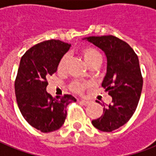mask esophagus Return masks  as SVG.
<instances>
[{"label": "esophagus", "instance_id": "esophagus-1", "mask_svg": "<svg viewBox=\"0 0 156 156\" xmlns=\"http://www.w3.org/2000/svg\"><path fill=\"white\" fill-rule=\"evenodd\" d=\"M79 101L82 103V104L83 105H85V106H87V105H89V104H90V101H88V100H83V99H81V100H79Z\"/></svg>", "mask_w": 156, "mask_h": 156}]
</instances>
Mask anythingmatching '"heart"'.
<instances>
[{
  "instance_id": "heart-1",
  "label": "heart",
  "mask_w": 156,
  "mask_h": 156,
  "mask_svg": "<svg viewBox=\"0 0 156 156\" xmlns=\"http://www.w3.org/2000/svg\"><path fill=\"white\" fill-rule=\"evenodd\" d=\"M81 55L83 58L84 61L86 62V64L90 67L93 65L100 64L102 60V55L101 54V52L96 49L95 48L87 47L83 48L81 50ZM67 61H68V56L64 55L61 57L60 60L59 65H58V68L60 71H65L67 66ZM87 83L80 82V81H73L70 84V90L72 91L75 93H83L87 87H88Z\"/></svg>"
}]
</instances>
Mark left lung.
Here are the masks:
<instances>
[{
	"mask_svg": "<svg viewBox=\"0 0 156 156\" xmlns=\"http://www.w3.org/2000/svg\"><path fill=\"white\" fill-rule=\"evenodd\" d=\"M85 39L100 48L107 57V73L101 86L113 100L104 106L103 114L92 120V125L100 131L110 132L128 122L136 111L143 89L139 60L128 43L114 36Z\"/></svg>",
	"mask_w": 156,
	"mask_h": 156,
	"instance_id": "left-lung-1",
	"label": "left lung"
}]
</instances>
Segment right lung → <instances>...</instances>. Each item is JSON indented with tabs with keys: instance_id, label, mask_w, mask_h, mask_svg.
<instances>
[{
	"instance_id": "add662e5",
	"label": "right lung",
	"mask_w": 156,
	"mask_h": 156,
	"mask_svg": "<svg viewBox=\"0 0 156 156\" xmlns=\"http://www.w3.org/2000/svg\"><path fill=\"white\" fill-rule=\"evenodd\" d=\"M70 47L60 40H48L30 48L20 60L14 83L17 103L25 120L42 132L60 129L66 118V106L76 101L72 95L53 97L46 91L47 78L55 73Z\"/></svg>"
}]
</instances>
